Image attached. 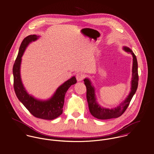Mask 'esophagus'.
Listing matches in <instances>:
<instances>
[{
	"mask_svg": "<svg viewBox=\"0 0 154 154\" xmlns=\"http://www.w3.org/2000/svg\"><path fill=\"white\" fill-rule=\"evenodd\" d=\"M84 78H85V75L82 72H79L76 74V79L78 82L82 81Z\"/></svg>",
	"mask_w": 154,
	"mask_h": 154,
	"instance_id": "obj_1",
	"label": "esophagus"
}]
</instances>
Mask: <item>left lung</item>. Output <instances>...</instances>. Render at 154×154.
<instances>
[{
	"label": "left lung",
	"instance_id": "8db88e82",
	"mask_svg": "<svg viewBox=\"0 0 154 154\" xmlns=\"http://www.w3.org/2000/svg\"><path fill=\"white\" fill-rule=\"evenodd\" d=\"M123 49L125 51L127 52L128 53H131L133 57L132 70V77L131 80V91L125 100L121 103L119 106L110 109L102 107L97 102L95 94V88L92 85L90 80L88 78H85L84 80L85 85L87 88L86 96L90 112L92 116L98 119H110L117 118L120 116L128 108L131 99L137 91L139 80L137 57L134 53L129 47H123Z\"/></svg>",
	"mask_w": 154,
	"mask_h": 154
}]
</instances>
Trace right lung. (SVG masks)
<instances>
[{"mask_svg": "<svg viewBox=\"0 0 154 154\" xmlns=\"http://www.w3.org/2000/svg\"><path fill=\"white\" fill-rule=\"evenodd\" d=\"M39 38V36L31 35L26 36L21 43L13 67L14 87L19 100L33 116L42 119L53 120L62 114L66 93L71 85L77 83V80L75 76L72 77L57 88L51 98L45 100L38 99L27 92L20 77L22 57L28 45Z\"/></svg>", "mask_w": 154, "mask_h": 154, "instance_id": "add662e5", "label": "right lung"}]
</instances>
